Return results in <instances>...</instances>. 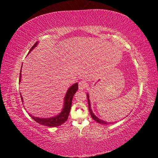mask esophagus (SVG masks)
I'll use <instances>...</instances> for the list:
<instances>
[{
	"instance_id": "34e87169",
	"label": "esophagus",
	"mask_w": 158,
	"mask_h": 158,
	"mask_svg": "<svg viewBox=\"0 0 158 158\" xmlns=\"http://www.w3.org/2000/svg\"><path fill=\"white\" fill-rule=\"evenodd\" d=\"M87 87V83L84 80H82V81H80L79 82V89H85Z\"/></svg>"
}]
</instances>
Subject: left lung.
<instances>
[{"mask_svg": "<svg viewBox=\"0 0 158 158\" xmlns=\"http://www.w3.org/2000/svg\"><path fill=\"white\" fill-rule=\"evenodd\" d=\"M87 97H88V108H89V110L90 115H91V116H92V119H94V120L96 121V122H97L100 123V124H105H105H108V123H107L106 122H105V121H102V120H101V119H98V117H96V116L94 115V113H92V109H91V106H90V102H89V95H88V94H87Z\"/></svg>", "mask_w": 158, "mask_h": 158, "instance_id": "left-lung-1", "label": "left lung"}]
</instances>
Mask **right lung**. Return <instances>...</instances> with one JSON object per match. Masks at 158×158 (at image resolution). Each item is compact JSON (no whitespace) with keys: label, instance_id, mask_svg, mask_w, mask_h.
Segmentation results:
<instances>
[{"label":"right lung","instance_id":"right-lung-1","mask_svg":"<svg viewBox=\"0 0 158 158\" xmlns=\"http://www.w3.org/2000/svg\"><path fill=\"white\" fill-rule=\"evenodd\" d=\"M37 45V42L35 43V45L32 47V48L30 49L29 52H31L32 50L34 49L35 47ZM21 71L19 73V81H21ZM78 89V83H75L70 88L68 89L67 93L64 98V109H62V112L60 113L56 117H51V118H39V117H34L32 115H30L32 118L34 119L35 122H37L39 124H41L43 126H46L48 127H57L60 125H62V123H64L68 119L69 115L70 113V109H71L72 106V100L73 97L75 94L77 90ZM20 96H21V100L23 101L22 96L20 94Z\"/></svg>","mask_w":158,"mask_h":158}]
</instances>
